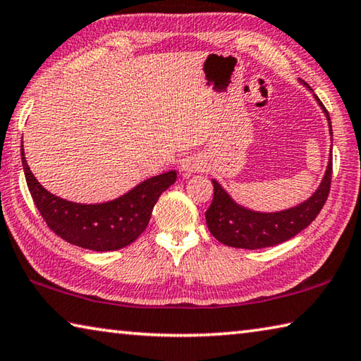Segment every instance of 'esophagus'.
I'll return each instance as SVG.
<instances>
[{"instance_id": "obj_1", "label": "esophagus", "mask_w": 361, "mask_h": 361, "mask_svg": "<svg viewBox=\"0 0 361 361\" xmlns=\"http://www.w3.org/2000/svg\"><path fill=\"white\" fill-rule=\"evenodd\" d=\"M204 169V164L199 161L197 157H188L186 161H183L181 170L186 173H194V172H200Z\"/></svg>"}]
</instances>
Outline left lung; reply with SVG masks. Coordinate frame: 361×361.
Wrapping results in <instances>:
<instances>
[{"label": "left lung", "mask_w": 361, "mask_h": 361, "mask_svg": "<svg viewBox=\"0 0 361 361\" xmlns=\"http://www.w3.org/2000/svg\"><path fill=\"white\" fill-rule=\"evenodd\" d=\"M315 99L326 114L329 133L333 135L331 119L326 108L323 106L319 97ZM331 161L333 157H329L326 173L312 197L293 209L276 213H259L240 207L229 197V194L218 185V181L213 180V200L209 210L205 212V221L212 235L224 245L247 250L279 245L295 237L314 221L326 202L329 188H331Z\"/></svg>", "instance_id": "8db88e82"}]
</instances>
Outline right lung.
I'll return each instance as SVG.
<instances>
[{"mask_svg":"<svg viewBox=\"0 0 361 361\" xmlns=\"http://www.w3.org/2000/svg\"><path fill=\"white\" fill-rule=\"evenodd\" d=\"M20 154L30 194L49 229L60 239L94 252H111L135 242L148 226L159 195L176 180V172L170 170L140 183L111 202L82 205L46 191L30 170L23 146Z\"/></svg>","mask_w":361,"mask_h":361,"instance_id":"1","label":"right lung"}]
</instances>
